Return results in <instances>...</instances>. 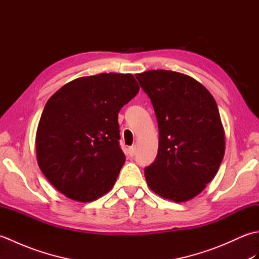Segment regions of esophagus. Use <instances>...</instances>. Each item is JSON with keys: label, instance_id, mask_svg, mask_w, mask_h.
<instances>
[{"label": "esophagus", "instance_id": "34e87169", "mask_svg": "<svg viewBox=\"0 0 259 259\" xmlns=\"http://www.w3.org/2000/svg\"><path fill=\"white\" fill-rule=\"evenodd\" d=\"M128 153L130 157H134L136 155V148L135 147H130L128 149Z\"/></svg>", "mask_w": 259, "mask_h": 259}]
</instances>
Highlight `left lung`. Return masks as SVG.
<instances>
[{"instance_id": "1", "label": "left lung", "mask_w": 259, "mask_h": 259, "mask_svg": "<svg viewBox=\"0 0 259 259\" xmlns=\"http://www.w3.org/2000/svg\"><path fill=\"white\" fill-rule=\"evenodd\" d=\"M155 110L158 153L145 176L164 199L187 201L216 176L225 153L217 103L199 82L179 72L150 70L136 74Z\"/></svg>"}]
</instances>
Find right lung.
<instances>
[{"label": "right lung", "instance_id": "add662e5", "mask_svg": "<svg viewBox=\"0 0 259 259\" xmlns=\"http://www.w3.org/2000/svg\"><path fill=\"white\" fill-rule=\"evenodd\" d=\"M139 92L133 74L75 79L49 99L36 130L41 171L70 199L93 201L112 188L125 161L118 113Z\"/></svg>", "mask_w": 259, "mask_h": 259}]
</instances>
